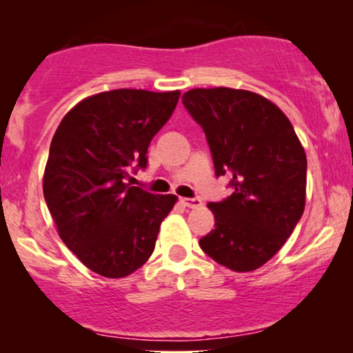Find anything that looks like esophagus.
<instances>
[{
    "label": "esophagus",
    "instance_id": "obj_1",
    "mask_svg": "<svg viewBox=\"0 0 353 353\" xmlns=\"http://www.w3.org/2000/svg\"><path fill=\"white\" fill-rule=\"evenodd\" d=\"M181 202L183 205L188 207V209H197V207L202 205V201L199 197H183Z\"/></svg>",
    "mask_w": 353,
    "mask_h": 353
}]
</instances>
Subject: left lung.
<instances>
[{"mask_svg":"<svg viewBox=\"0 0 353 353\" xmlns=\"http://www.w3.org/2000/svg\"><path fill=\"white\" fill-rule=\"evenodd\" d=\"M183 104L204 130L216 176L230 175L233 194L207 207L215 230L201 249L233 272L267 263L305 209L307 157L281 109L248 90L194 88Z\"/></svg>","mask_w":353,"mask_h":353,"instance_id":"8db88e82","label":"left lung"}]
</instances>
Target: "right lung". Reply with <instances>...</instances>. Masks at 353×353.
Here are the masks:
<instances>
[{
  "label": "right lung",
  "instance_id": "right-lung-1",
  "mask_svg": "<svg viewBox=\"0 0 353 353\" xmlns=\"http://www.w3.org/2000/svg\"><path fill=\"white\" fill-rule=\"evenodd\" d=\"M180 91L112 90L81 99L61 120L43 175V194L64 244L91 272L123 278L151 257L175 194L130 186L148 146L176 108Z\"/></svg>",
  "mask_w": 353,
  "mask_h": 353
}]
</instances>
